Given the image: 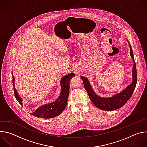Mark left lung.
I'll return each instance as SVG.
<instances>
[{
  "mask_svg": "<svg viewBox=\"0 0 147 147\" xmlns=\"http://www.w3.org/2000/svg\"><path fill=\"white\" fill-rule=\"evenodd\" d=\"M128 42L130 49V55L134 61V65L132 70L133 81L128 87L125 88L120 93L117 94L114 96L109 98L100 97L94 92V90L90 86V84L88 79L87 78H85L84 77L81 76V78L83 81L84 86V88L88 94L90 100L94 103V105H95L98 108L100 109L103 111H111L120 108L124 105L126 103V102L131 96L134 91L137 80L136 65L134 59L131 47L129 41Z\"/></svg>",
  "mask_w": 147,
  "mask_h": 147,
  "instance_id": "obj_1",
  "label": "left lung"
}]
</instances>
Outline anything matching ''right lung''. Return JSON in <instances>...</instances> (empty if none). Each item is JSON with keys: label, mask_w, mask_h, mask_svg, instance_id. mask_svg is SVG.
I'll use <instances>...</instances> for the list:
<instances>
[{"label": "right lung", "mask_w": 147, "mask_h": 147, "mask_svg": "<svg viewBox=\"0 0 147 147\" xmlns=\"http://www.w3.org/2000/svg\"><path fill=\"white\" fill-rule=\"evenodd\" d=\"M13 75V73H12ZM75 74L73 73H70L63 77H62L60 80V85L61 87V90L60 92V96L58 99L55 101L44 105L40 107L35 112L31 113V114L36 117L44 118V119H49L55 117L64 111L67 104V100L69 94V88H70V81L71 78L74 76ZM13 86L15 97L17 101L20 103L21 105L23 106L22 99L21 98L14 86V77L13 75Z\"/></svg>", "instance_id": "right-lung-1"}]
</instances>
